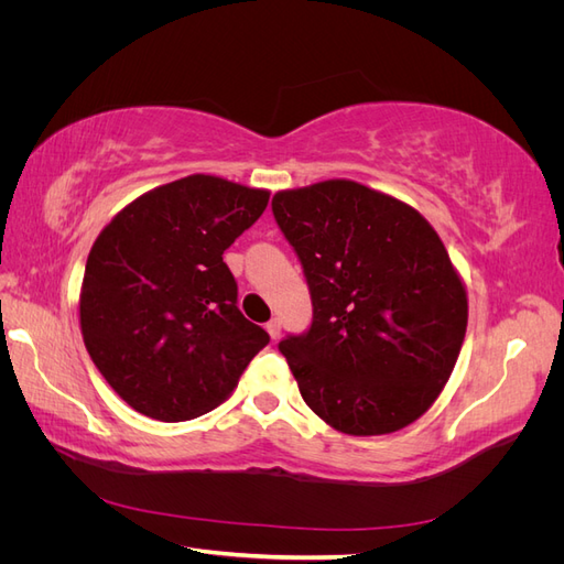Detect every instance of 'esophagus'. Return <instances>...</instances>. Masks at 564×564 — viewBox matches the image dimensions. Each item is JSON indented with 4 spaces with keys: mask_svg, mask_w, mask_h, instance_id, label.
<instances>
[{
    "mask_svg": "<svg viewBox=\"0 0 564 564\" xmlns=\"http://www.w3.org/2000/svg\"><path fill=\"white\" fill-rule=\"evenodd\" d=\"M265 329H268L270 338L275 340V338L280 336V332H282V322H280V317H272V319L265 324Z\"/></svg>",
    "mask_w": 564,
    "mask_h": 564,
    "instance_id": "34e87169",
    "label": "esophagus"
}]
</instances>
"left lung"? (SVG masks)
I'll use <instances>...</instances> for the list:
<instances>
[{"label": "left lung", "instance_id": "left-lung-1", "mask_svg": "<svg viewBox=\"0 0 564 564\" xmlns=\"http://www.w3.org/2000/svg\"><path fill=\"white\" fill-rule=\"evenodd\" d=\"M311 289L308 332L280 340L301 398L332 429L386 435L445 388L468 299L437 232L409 204L355 181L272 197Z\"/></svg>", "mask_w": 564, "mask_h": 564}]
</instances>
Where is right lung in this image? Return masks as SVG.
Masks as SVG:
<instances>
[{
	"instance_id": "add662e5",
	"label": "right lung",
	"mask_w": 564,
	"mask_h": 564,
	"mask_svg": "<svg viewBox=\"0 0 564 564\" xmlns=\"http://www.w3.org/2000/svg\"><path fill=\"white\" fill-rule=\"evenodd\" d=\"M268 197L195 174L133 199L98 235L79 294L82 336L135 412L166 423L207 414L268 346V332L237 308L224 263Z\"/></svg>"
}]
</instances>
